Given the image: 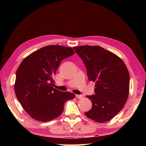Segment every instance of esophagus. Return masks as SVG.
<instances>
[{
	"label": "esophagus",
	"mask_w": 146,
	"mask_h": 146,
	"mask_svg": "<svg viewBox=\"0 0 146 146\" xmlns=\"http://www.w3.org/2000/svg\"><path fill=\"white\" fill-rule=\"evenodd\" d=\"M76 97L78 98V99H80V98H82L83 97H82V95H76Z\"/></svg>",
	"instance_id": "34e87169"
}]
</instances>
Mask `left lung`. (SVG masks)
I'll use <instances>...</instances> for the list:
<instances>
[{"instance_id": "left-lung-1", "label": "left lung", "mask_w": 146, "mask_h": 146, "mask_svg": "<svg viewBox=\"0 0 146 146\" xmlns=\"http://www.w3.org/2000/svg\"><path fill=\"white\" fill-rule=\"evenodd\" d=\"M87 69L90 81L95 82V95H87L92 107L85 113L97 122L109 121L120 111L127 100L129 73L115 54L98 46L74 47Z\"/></svg>"}]
</instances>
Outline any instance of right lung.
Listing matches in <instances>:
<instances>
[{
    "instance_id": "obj_1",
    "label": "right lung",
    "mask_w": 146,
    "mask_h": 146,
    "mask_svg": "<svg viewBox=\"0 0 146 146\" xmlns=\"http://www.w3.org/2000/svg\"><path fill=\"white\" fill-rule=\"evenodd\" d=\"M72 48L58 45L43 47L24 59L16 72L15 92L22 107L33 119L48 122L59 117L66 101L74 93L53 87L60 62L73 55Z\"/></svg>"
}]
</instances>
